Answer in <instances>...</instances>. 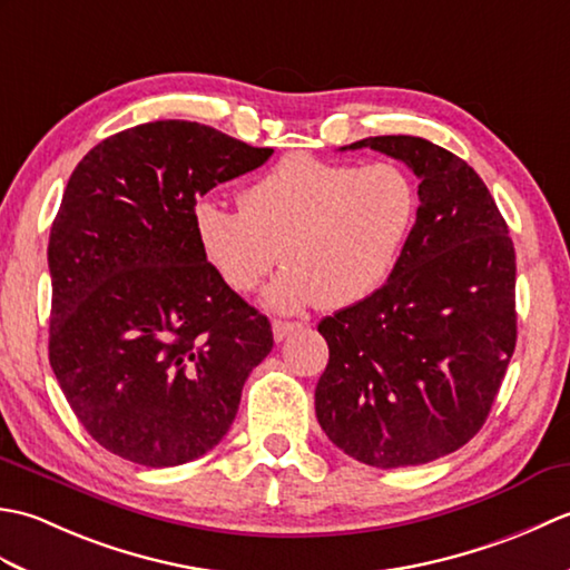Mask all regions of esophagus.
<instances>
[{
	"instance_id": "1",
	"label": "esophagus",
	"mask_w": 570,
	"mask_h": 570,
	"mask_svg": "<svg viewBox=\"0 0 570 570\" xmlns=\"http://www.w3.org/2000/svg\"><path fill=\"white\" fill-rule=\"evenodd\" d=\"M298 328H304V325H301V323H294V321H274V323H272L274 341H276V343H282L284 337H288V335H292V333H294V331H298Z\"/></svg>"
}]
</instances>
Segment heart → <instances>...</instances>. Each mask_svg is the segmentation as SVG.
Wrapping results in <instances>:
<instances>
[{
    "label": "heart",
    "instance_id": "heart-1",
    "mask_svg": "<svg viewBox=\"0 0 570 570\" xmlns=\"http://www.w3.org/2000/svg\"><path fill=\"white\" fill-rule=\"evenodd\" d=\"M239 208L213 198L193 205V233L210 269L249 294L282 257L284 272L262 298L266 308L337 311L390 278L416 223L419 193L390 161L360 168L292 154L239 193Z\"/></svg>",
    "mask_w": 570,
    "mask_h": 570
}]
</instances>
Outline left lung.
<instances>
[{
	"mask_svg": "<svg viewBox=\"0 0 570 570\" xmlns=\"http://www.w3.org/2000/svg\"><path fill=\"white\" fill-rule=\"evenodd\" d=\"M421 180L416 223L370 298L318 323L331 350L316 416L350 458L423 465L485 423L517 343L514 245L488 186L421 137H370Z\"/></svg>",
	"mask_w": 570,
	"mask_h": 570,
	"instance_id": "obj_1",
	"label": "left lung"
}]
</instances>
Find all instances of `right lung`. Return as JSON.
Here are the masks:
<instances>
[{"mask_svg":"<svg viewBox=\"0 0 570 570\" xmlns=\"http://www.w3.org/2000/svg\"><path fill=\"white\" fill-rule=\"evenodd\" d=\"M213 127L161 119L82 156L48 239V360L70 409L107 451L171 468L223 441L272 325L203 259L193 205L259 168Z\"/></svg>","mask_w":570,"mask_h":570,"instance_id":"1","label":"right lung"}]
</instances>
